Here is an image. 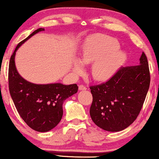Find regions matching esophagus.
<instances>
[{
    "mask_svg": "<svg viewBox=\"0 0 159 159\" xmlns=\"http://www.w3.org/2000/svg\"><path fill=\"white\" fill-rule=\"evenodd\" d=\"M78 89H79V90H87V87H86L84 85L80 84L79 87H78Z\"/></svg>",
    "mask_w": 159,
    "mask_h": 159,
    "instance_id": "obj_1",
    "label": "esophagus"
}]
</instances>
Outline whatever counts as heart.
Masks as SVG:
<instances>
[{
	"label": "heart",
	"mask_w": 159,
	"mask_h": 159,
	"mask_svg": "<svg viewBox=\"0 0 159 159\" xmlns=\"http://www.w3.org/2000/svg\"><path fill=\"white\" fill-rule=\"evenodd\" d=\"M120 44L109 36L98 34L90 36L82 48L80 61L83 64L93 63L91 73L94 79L102 81L114 75L125 60V54ZM74 72L80 74L82 66L79 62L74 64Z\"/></svg>",
	"instance_id": "obj_1"
}]
</instances>
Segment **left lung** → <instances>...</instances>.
Segmentation results:
<instances>
[{
  "label": "left lung",
  "instance_id": "obj_1",
  "mask_svg": "<svg viewBox=\"0 0 159 159\" xmlns=\"http://www.w3.org/2000/svg\"><path fill=\"white\" fill-rule=\"evenodd\" d=\"M149 84V63L143 52L140 65L121 66L106 82L90 86L91 119L108 132H120L129 127L141 111Z\"/></svg>",
  "mask_w": 159,
  "mask_h": 159
}]
</instances>
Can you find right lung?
I'll return each mask as SVG.
<instances>
[{"instance_id": "obj_1", "label": "right lung", "mask_w": 159, "mask_h": 159, "mask_svg": "<svg viewBox=\"0 0 159 159\" xmlns=\"http://www.w3.org/2000/svg\"><path fill=\"white\" fill-rule=\"evenodd\" d=\"M45 30L39 28L18 44L9 64V90L20 116L29 127L39 132L52 130L63 116V102L78 92L76 84H35L27 81L18 73L15 65L17 49L36 33Z\"/></svg>"}]
</instances>
